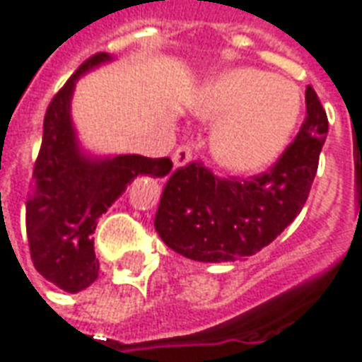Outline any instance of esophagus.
Returning a JSON list of instances; mask_svg holds the SVG:
<instances>
[{
  "label": "esophagus",
  "mask_w": 362,
  "mask_h": 362,
  "mask_svg": "<svg viewBox=\"0 0 362 362\" xmlns=\"http://www.w3.org/2000/svg\"><path fill=\"white\" fill-rule=\"evenodd\" d=\"M189 158H192V149H189L188 145H178V147H176V151L173 153L174 166L188 165Z\"/></svg>",
  "instance_id": "1"
}]
</instances>
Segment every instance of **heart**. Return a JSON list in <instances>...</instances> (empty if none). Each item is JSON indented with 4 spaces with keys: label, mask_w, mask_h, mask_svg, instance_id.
I'll list each match as a JSON object with an SVG mask.
<instances>
[{
    "label": "heart",
    "mask_w": 362,
    "mask_h": 362,
    "mask_svg": "<svg viewBox=\"0 0 362 362\" xmlns=\"http://www.w3.org/2000/svg\"><path fill=\"white\" fill-rule=\"evenodd\" d=\"M197 114L219 122L211 137L217 165L228 173L254 174L285 149L300 116V93L287 79L244 67L211 83Z\"/></svg>",
    "instance_id": "heart-1"
}]
</instances>
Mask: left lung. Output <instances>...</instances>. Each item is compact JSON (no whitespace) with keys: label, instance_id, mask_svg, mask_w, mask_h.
<instances>
[{"label":"left lung","instance_id":"1","mask_svg":"<svg viewBox=\"0 0 362 362\" xmlns=\"http://www.w3.org/2000/svg\"><path fill=\"white\" fill-rule=\"evenodd\" d=\"M326 135V110L308 85L303 126L266 173L221 178L192 160L170 174L155 215L158 236L197 262H235L259 252L306 204Z\"/></svg>","mask_w":362,"mask_h":362}]
</instances>
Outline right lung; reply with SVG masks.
<instances>
[{
	"mask_svg": "<svg viewBox=\"0 0 362 362\" xmlns=\"http://www.w3.org/2000/svg\"><path fill=\"white\" fill-rule=\"evenodd\" d=\"M98 52L85 59L46 108L42 145L33 170L27 197V236L36 272L67 293H79L98 277L93 233L106 213L139 174L166 176L168 157L118 155L85 157L75 139L69 103L75 81L90 67L108 62Z\"/></svg>",
	"mask_w": 362,
	"mask_h": 362,
	"instance_id": "obj_1",
	"label": "right lung"
}]
</instances>
